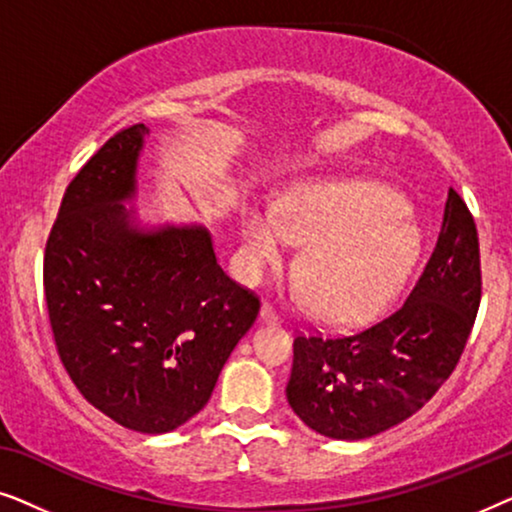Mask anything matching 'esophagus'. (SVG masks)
Wrapping results in <instances>:
<instances>
[{
    "label": "esophagus",
    "mask_w": 512,
    "mask_h": 512,
    "mask_svg": "<svg viewBox=\"0 0 512 512\" xmlns=\"http://www.w3.org/2000/svg\"><path fill=\"white\" fill-rule=\"evenodd\" d=\"M261 319L265 321V324H277L279 321V312L272 307L270 303H263L261 307Z\"/></svg>",
    "instance_id": "1"
}]
</instances>
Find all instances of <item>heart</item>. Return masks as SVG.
<instances>
[{"instance_id": "b5f03b06", "label": "heart", "mask_w": 512, "mask_h": 512, "mask_svg": "<svg viewBox=\"0 0 512 512\" xmlns=\"http://www.w3.org/2000/svg\"><path fill=\"white\" fill-rule=\"evenodd\" d=\"M305 244L296 286L321 319L347 321L375 310L417 251L408 212L366 181H310L279 209L254 205L242 214V258L251 279L282 268L289 244Z\"/></svg>"}]
</instances>
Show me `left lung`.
Masks as SVG:
<instances>
[{
	"instance_id": "left-lung-1",
	"label": "left lung",
	"mask_w": 512,
	"mask_h": 512,
	"mask_svg": "<svg viewBox=\"0 0 512 512\" xmlns=\"http://www.w3.org/2000/svg\"><path fill=\"white\" fill-rule=\"evenodd\" d=\"M480 296L478 228L450 188L436 247L396 310L359 331L293 340V412L338 440L375 436L415 415L457 368Z\"/></svg>"
}]
</instances>
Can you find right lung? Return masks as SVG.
<instances>
[{
    "label": "right lung",
    "mask_w": 512,
    "mask_h": 512,
    "mask_svg": "<svg viewBox=\"0 0 512 512\" xmlns=\"http://www.w3.org/2000/svg\"><path fill=\"white\" fill-rule=\"evenodd\" d=\"M146 125L109 137L60 202L44 254L58 356L90 405L125 429L167 433L205 408L261 300L216 263L200 226L137 230Z\"/></svg>",
    "instance_id": "obj_1"
}]
</instances>
